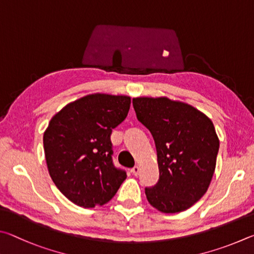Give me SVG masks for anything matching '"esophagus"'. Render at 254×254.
Returning <instances> with one entry per match:
<instances>
[{
  "label": "esophagus",
  "mask_w": 254,
  "mask_h": 254,
  "mask_svg": "<svg viewBox=\"0 0 254 254\" xmlns=\"http://www.w3.org/2000/svg\"><path fill=\"white\" fill-rule=\"evenodd\" d=\"M139 171H140V167H139L138 165L131 168V173H132V174H134L135 176H137V175L139 174Z\"/></svg>",
  "instance_id": "esophagus-1"
}]
</instances>
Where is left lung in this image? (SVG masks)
I'll return each instance as SVG.
<instances>
[{"instance_id": "obj_1", "label": "left lung", "mask_w": 254, "mask_h": 254, "mask_svg": "<svg viewBox=\"0 0 254 254\" xmlns=\"http://www.w3.org/2000/svg\"><path fill=\"white\" fill-rule=\"evenodd\" d=\"M132 105L156 145L159 181L145 189L146 197L159 212L188 210L214 175L220 147L214 125L195 107L167 97L132 98Z\"/></svg>"}]
</instances>
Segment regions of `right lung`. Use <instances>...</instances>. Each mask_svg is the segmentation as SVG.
Returning a JSON list of instances; mask_svg holds the SVG:
<instances>
[{
  "label": "right lung",
  "mask_w": 254,
  "mask_h": 254,
  "mask_svg": "<svg viewBox=\"0 0 254 254\" xmlns=\"http://www.w3.org/2000/svg\"><path fill=\"white\" fill-rule=\"evenodd\" d=\"M130 102L129 96L91 93L64 106L49 123L43 134L49 174L78 206L104 205L126 180L113 164L110 134L127 117Z\"/></svg>",
  "instance_id": "1"
}]
</instances>
